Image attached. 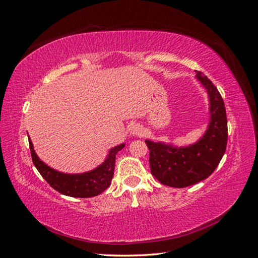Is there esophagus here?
I'll return each mask as SVG.
<instances>
[{"mask_svg":"<svg viewBox=\"0 0 258 258\" xmlns=\"http://www.w3.org/2000/svg\"><path fill=\"white\" fill-rule=\"evenodd\" d=\"M143 133H144L143 127L139 124H135L134 126L131 128V135L133 136H141L143 135Z\"/></svg>","mask_w":258,"mask_h":258,"instance_id":"34e87169","label":"esophagus"}]
</instances>
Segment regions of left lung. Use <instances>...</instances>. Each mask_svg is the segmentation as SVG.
<instances>
[{
	"label": "left lung",
	"mask_w": 258,
	"mask_h": 258,
	"mask_svg": "<svg viewBox=\"0 0 258 258\" xmlns=\"http://www.w3.org/2000/svg\"><path fill=\"white\" fill-rule=\"evenodd\" d=\"M209 98V123L202 137L194 144L176 146L173 143L146 139L150 151V170L163 185L183 188L201 181L215 171L227 146V116L224 100L211 81L196 71Z\"/></svg>",
	"instance_id": "left-lung-1"
}]
</instances>
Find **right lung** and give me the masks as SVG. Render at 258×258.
Segmentation results:
<instances>
[{
    "label": "right lung",
    "mask_w": 258,
    "mask_h": 258,
    "mask_svg": "<svg viewBox=\"0 0 258 258\" xmlns=\"http://www.w3.org/2000/svg\"><path fill=\"white\" fill-rule=\"evenodd\" d=\"M28 138L33 164L42 175V177L58 192L75 198H92L98 196L111 185L114 174L115 154L125 147L124 143L112 147L109 150L105 161L91 171L77 174H67L58 172L44 163L38 157V154L35 153L30 137L28 136Z\"/></svg>",
    "instance_id": "1"
}]
</instances>
